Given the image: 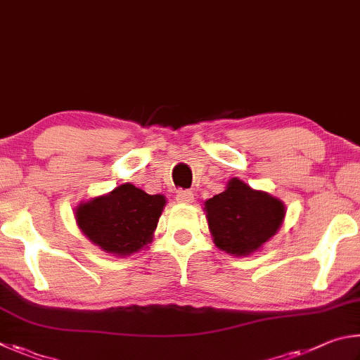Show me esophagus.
<instances>
[{
	"label": "esophagus",
	"instance_id": "obj_1",
	"mask_svg": "<svg viewBox=\"0 0 360 360\" xmlns=\"http://www.w3.org/2000/svg\"><path fill=\"white\" fill-rule=\"evenodd\" d=\"M194 200V194L190 190H180L176 193V202L180 204H191Z\"/></svg>",
	"mask_w": 360,
	"mask_h": 360
}]
</instances>
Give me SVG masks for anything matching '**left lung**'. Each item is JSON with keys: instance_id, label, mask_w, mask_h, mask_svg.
Segmentation results:
<instances>
[{"instance_id": "obj_1", "label": "left lung", "mask_w": 360, "mask_h": 360, "mask_svg": "<svg viewBox=\"0 0 360 360\" xmlns=\"http://www.w3.org/2000/svg\"><path fill=\"white\" fill-rule=\"evenodd\" d=\"M213 242L234 256H248L276 234L285 219V204L266 191H256L231 179L223 193L205 200Z\"/></svg>"}]
</instances>
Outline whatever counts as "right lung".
I'll return each instance as SVG.
<instances>
[{
	"label": "right lung",
	"mask_w": 360,
	"mask_h": 360,
	"mask_svg": "<svg viewBox=\"0 0 360 360\" xmlns=\"http://www.w3.org/2000/svg\"><path fill=\"white\" fill-rule=\"evenodd\" d=\"M164 205L166 198L161 194H147L124 184L105 196L79 204L75 221L105 253L129 256L151 242Z\"/></svg>",
	"instance_id": "1"
}]
</instances>
